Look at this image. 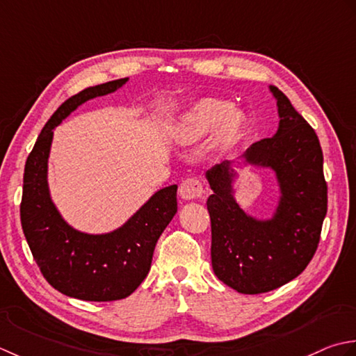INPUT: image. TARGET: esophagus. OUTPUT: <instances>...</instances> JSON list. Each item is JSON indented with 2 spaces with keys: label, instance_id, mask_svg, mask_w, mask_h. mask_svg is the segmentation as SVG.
Instances as JSON below:
<instances>
[{
  "label": "esophagus",
  "instance_id": "obj_1",
  "mask_svg": "<svg viewBox=\"0 0 356 356\" xmlns=\"http://www.w3.org/2000/svg\"><path fill=\"white\" fill-rule=\"evenodd\" d=\"M204 188L198 178H186L179 186V195L183 200H195L200 198Z\"/></svg>",
  "mask_w": 356,
  "mask_h": 356
}]
</instances>
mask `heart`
I'll list each match as a JSON object with an SVG mask.
<instances>
[{
	"label": "heart",
	"instance_id": "b5f03b06",
	"mask_svg": "<svg viewBox=\"0 0 356 356\" xmlns=\"http://www.w3.org/2000/svg\"><path fill=\"white\" fill-rule=\"evenodd\" d=\"M245 130V117L227 99L202 98L183 112L175 124V135L184 143H195L213 134L216 147L229 149L239 143Z\"/></svg>",
	"mask_w": 356,
	"mask_h": 356
}]
</instances>
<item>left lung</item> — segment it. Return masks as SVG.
I'll use <instances>...</instances> for the list:
<instances>
[{"mask_svg": "<svg viewBox=\"0 0 356 356\" xmlns=\"http://www.w3.org/2000/svg\"><path fill=\"white\" fill-rule=\"evenodd\" d=\"M270 92L280 115L277 134L253 143L243 158L275 172L281 197L272 218H253L238 204L232 161L206 173L213 191L207 200L213 272L224 284L248 295L270 292L306 269L327 213L323 150L315 130L284 93L273 86Z\"/></svg>", "mask_w": 356, "mask_h": 356, "instance_id": "1", "label": "left lung"}]
</instances>
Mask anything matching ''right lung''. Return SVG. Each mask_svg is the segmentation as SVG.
Segmentation results:
<instances>
[{
  "instance_id": "right-lung-1",
  "label": "right lung",
  "mask_w": 356,
  "mask_h": 356,
  "mask_svg": "<svg viewBox=\"0 0 356 356\" xmlns=\"http://www.w3.org/2000/svg\"><path fill=\"white\" fill-rule=\"evenodd\" d=\"M129 78L87 87L56 108L27 156L21 226L33 259L52 287L84 301H115L134 293L150 270L159 235L177 213V186L152 195L117 230L90 235L64 221L50 198L47 161L54 129L78 106L124 86Z\"/></svg>"
}]
</instances>
